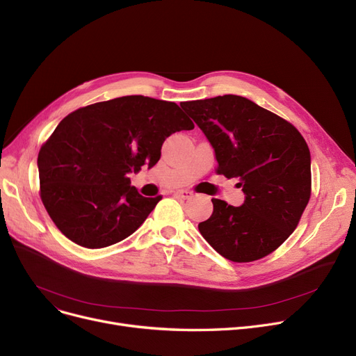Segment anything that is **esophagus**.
Returning a JSON list of instances; mask_svg holds the SVG:
<instances>
[{"instance_id":"esophagus-1","label":"esophagus","mask_w":356,"mask_h":356,"mask_svg":"<svg viewBox=\"0 0 356 356\" xmlns=\"http://www.w3.org/2000/svg\"><path fill=\"white\" fill-rule=\"evenodd\" d=\"M176 195L181 199H189V197H192L193 193L191 191H179V192H176Z\"/></svg>"}]
</instances>
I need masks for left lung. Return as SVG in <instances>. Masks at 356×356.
Here are the masks:
<instances>
[{"label": "left lung", "instance_id": "obj_1", "mask_svg": "<svg viewBox=\"0 0 356 356\" xmlns=\"http://www.w3.org/2000/svg\"><path fill=\"white\" fill-rule=\"evenodd\" d=\"M209 140L216 173L238 177L245 200L231 207L212 199L199 231L234 263H251L275 251L298 225L312 192L310 152L286 120L238 95L181 102Z\"/></svg>", "mask_w": 356, "mask_h": 356}]
</instances>
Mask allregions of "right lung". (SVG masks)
<instances>
[{
  "instance_id": "right-lung-1",
  "label": "right lung",
  "mask_w": 356,
  "mask_h": 356,
  "mask_svg": "<svg viewBox=\"0 0 356 356\" xmlns=\"http://www.w3.org/2000/svg\"><path fill=\"white\" fill-rule=\"evenodd\" d=\"M193 128L177 104L143 95L73 111L37 159L40 197L54 225L92 250L136 232L161 196H141L129 175L152 168L167 137Z\"/></svg>"
}]
</instances>
